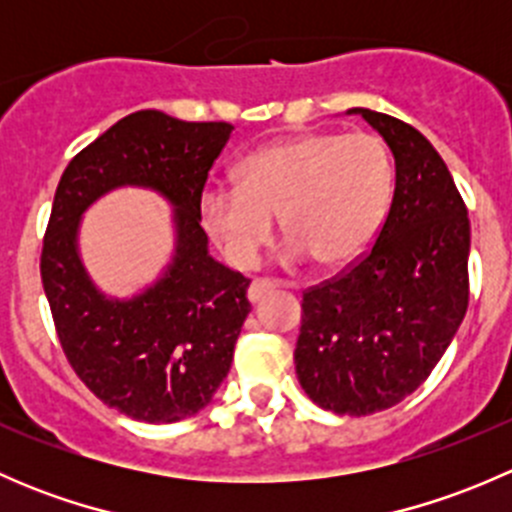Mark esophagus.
Masks as SVG:
<instances>
[{"mask_svg": "<svg viewBox=\"0 0 512 512\" xmlns=\"http://www.w3.org/2000/svg\"><path fill=\"white\" fill-rule=\"evenodd\" d=\"M275 287H277V282L262 280V277H257V280H252L250 287H247V299H250L252 304L260 302V299L265 297V294H270Z\"/></svg>", "mask_w": 512, "mask_h": 512, "instance_id": "34e87169", "label": "esophagus"}]
</instances>
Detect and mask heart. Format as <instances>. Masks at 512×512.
Instances as JSON below:
<instances>
[{"label":"heart","mask_w":512,"mask_h":512,"mask_svg":"<svg viewBox=\"0 0 512 512\" xmlns=\"http://www.w3.org/2000/svg\"><path fill=\"white\" fill-rule=\"evenodd\" d=\"M394 168L371 133H299L267 143L235 168V188L200 198L205 230L227 260L250 267L272 237V215L287 235L285 265L312 257L319 267L354 262L389 210Z\"/></svg>","instance_id":"b5f03b06"}]
</instances>
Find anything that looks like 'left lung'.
Returning <instances> with one entry per match:
<instances>
[{"label":"left lung","mask_w":512,"mask_h":512,"mask_svg":"<svg viewBox=\"0 0 512 512\" xmlns=\"http://www.w3.org/2000/svg\"><path fill=\"white\" fill-rule=\"evenodd\" d=\"M347 113L389 146L394 200L364 260L304 292L294 366L314 404L369 416L416 391L456 337L468 309L471 223L423 133L369 108Z\"/></svg>","instance_id":"obj_1"}]
</instances>
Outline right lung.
<instances>
[{"label":"right lung","instance_id":"1","mask_svg":"<svg viewBox=\"0 0 512 512\" xmlns=\"http://www.w3.org/2000/svg\"><path fill=\"white\" fill-rule=\"evenodd\" d=\"M230 123H190L136 111L86 146L59 180L41 250V282L56 334L79 379L111 409L175 423L213 401L250 314V280L215 260L200 227V195ZM121 187L158 192L174 208V252L131 298L106 295L78 250L80 220Z\"/></svg>","mask_w":512,"mask_h":512}]
</instances>
